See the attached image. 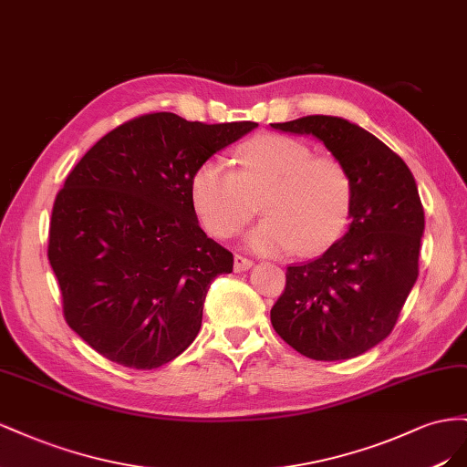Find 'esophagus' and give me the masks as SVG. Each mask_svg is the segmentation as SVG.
Returning <instances> with one entry per match:
<instances>
[{"mask_svg":"<svg viewBox=\"0 0 467 467\" xmlns=\"http://www.w3.org/2000/svg\"><path fill=\"white\" fill-rule=\"evenodd\" d=\"M252 264H254V262H252L250 258L234 254V272H246L248 268H252Z\"/></svg>","mask_w":467,"mask_h":467,"instance_id":"esophagus-1","label":"esophagus"}]
</instances>
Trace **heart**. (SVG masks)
Returning <instances> with one entry per match:
<instances>
[{
  "mask_svg": "<svg viewBox=\"0 0 467 467\" xmlns=\"http://www.w3.org/2000/svg\"><path fill=\"white\" fill-rule=\"evenodd\" d=\"M236 170L205 160L192 176V202L205 229L229 238L256 217L246 236L260 254L296 248L313 256L337 241L348 223L352 180L337 156L313 154L311 146L285 135H258L234 154Z\"/></svg>",
  "mask_w": 467,
  "mask_h": 467,
  "instance_id": "obj_1",
  "label": "heart"
}]
</instances>
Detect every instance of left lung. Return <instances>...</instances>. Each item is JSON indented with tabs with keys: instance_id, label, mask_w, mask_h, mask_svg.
<instances>
[{
	"instance_id": "left-lung-1",
	"label": "left lung",
	"mask_w": 467,
	"mask_h": 467,
	"mask_svg": "<svg viewBox=\"0 0 467 467\" xmlns=\"http://www.w3.org/2000/svg\"><path fill=\"white\" fill-rule=\"evenodd\" d=\"M274 129L313 135L352 180L350 226L321 258L289 265L272 327L311 359H348L391 335L419 277L424 209L410 170L346 119L307 115Z\"/></svg>"
}]
</instances>
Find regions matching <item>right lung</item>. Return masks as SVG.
<instances>
[{
    "label": "right lung",
    "instance_id": "add662e5",
    "mask_svg": "<svg viewBox=\"0 0 467 467\" xmlns=\"http://www.w3.org/2000/svg\"><path fill=\"white\" fill-rule=\"evenodd\" d=\"M256 127L146 113L108 132L66 178L48 260L66 323L103 358L152 369L195 340L209 285L233 272V254L199 226L192 176Z\"/></svg>",
    "mask_w": 467,
    "mask_h": 467
}]
</instances>
